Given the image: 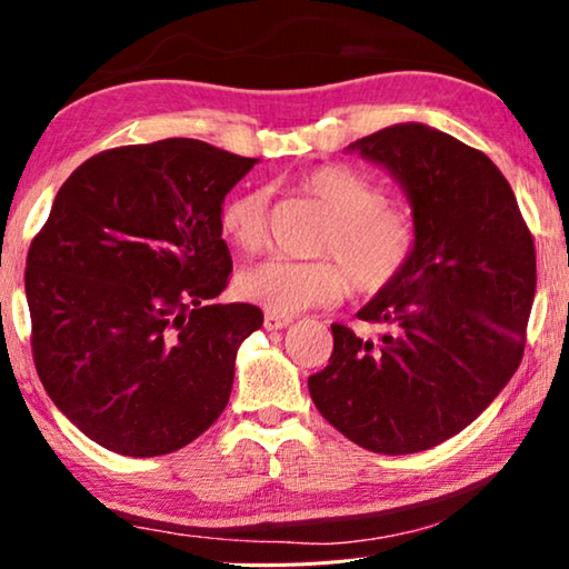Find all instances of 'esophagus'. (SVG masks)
Wrapping results in <instances>:
<instances>
[{
	"label": "esophagus",
	"instance_id": "1",
	"mask_svg": "<svg viewBox=\"0 0 569 569\" xmlns=\"http://www.w3.org/2000/svg\"><path fill=\"white\" fill-rule=\"evenodd\" d=\"M263 323H266L268 331H281V329H286V326H291L293 319H291V316H278V313L266 311Z\"/></svg>",
	"mask_w": 569,
	"mask_h": 569
}]
</instances>
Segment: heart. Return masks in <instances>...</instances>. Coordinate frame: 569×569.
Segmentation results:
<instances>
[{
  "mask_svg": "<svg viewBox=\"0 0 569 569\" xmlns=\"http://www.w3.org/2000/svg\"><path fill=\"white\" fill-rule=\"evenodd\" d=\"M301 188L336 218L321 243V256L342 266L268 258L240 271L236 288L246 301L278 316H293L313 306L339 303L349 286L377 293L397 281L419 243L417 220L407 208L387 206L381 188L336 166L311 170L301 178ZM268 203V188H243L226 200L218 223L230 246L253 253L266 243Z\"/></svg>",
  "mask_w": 569,
  "mask_h": 569,
  "instance_id": "obj_1",
  "label": "heart"
}]
</instances>
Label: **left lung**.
<instances>
[{
  "label": "left lung",
  "instance_id": "8db88e82",
  "mask_svg": "<svg viewBox=\"0 0 569 569\" xmlns=\"http://www.w3.org/2000/svg\"><path fill=\"white\" fill-rule=\"evenodd\" d=\"M399 182L419 243L359 311L377 341L333 323V353L308 377L323 419L377 455H413L469 427L512 379L535 301L532 236L485 152L423 122L351 142Z\"/></svg>",
  "mask_w": 569,
  "mask_h": 569
}]
</instances>
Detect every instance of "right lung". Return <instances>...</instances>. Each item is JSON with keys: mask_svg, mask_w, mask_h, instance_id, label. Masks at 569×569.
I'll return each instance as SVG.
<instances>
[{"mask_svg": "<svg viewBox=\"0 0 569 569\" xmlns=\"http://www.w3.org/2000/svg\"><path fill=\"white\" fill-rule=\"evenodd\" d=\"M256 162L190 138L104 150L67 178L32 240L37 373L114 455H170L226 409L263 313L213 303L233 268L218 218Z\"/></svg>", "mask_w": 569, "mask_h": 569, "instance_id": "add662e5", "label": "right lung"}]
</instances>
